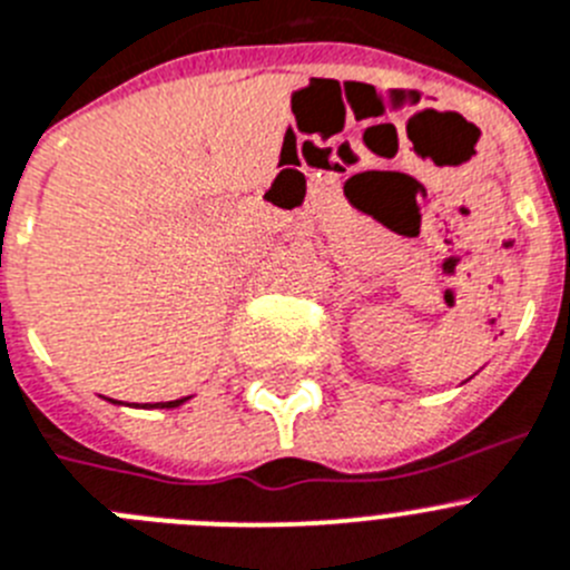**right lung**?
<instances>
[{
	"instance_id": "right-lung-1",
	"label": "right lung",
	"mask_w": 570,
	"mask_h": 570,
	"mask_svg": "<svg viewBox=\"0 0 570 570\" xmlns=\"http://www.w3.org/2000/svg\"><path fill=\"white\" fill-rule=\"evenodd\" d=\"M191 395H186V399H177V401H160V404H144V410H175V406H180V404H186V401H189ZM112 401V399H109ZM112 404H121V401H112ZM138 406V404H135Z\"/></svg>"
}]
</instances>
